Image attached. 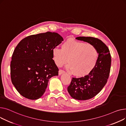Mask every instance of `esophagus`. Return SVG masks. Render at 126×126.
Wrapping results in <instances>:
<instances>
[{
	"label": "esophagus",
	"instance_id": "1",
	"mask_svg": "<svg viewBox=\"0 0 126 126\" xmlns=\"http://www.w3.org/2000/svg\"><path fill=\"white\" fill-rule=\"evenodd\" d=\"M64 72L63 70H59V71H58V74H59V75H61L62 74H63Z\"/></svg>",
	"mask_w": 126,
	"mask_h": 126
}]
</instances>
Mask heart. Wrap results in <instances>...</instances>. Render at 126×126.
I'll return each instance as SVG.
<instances>
[{
    "instance_id": "heart-1",
    "label": "heart",
    "mask_w": 126,
    "mask_h": 126,
    "mask_svg": "<svg viewBox=\"0 0 126 126\" xmlns=\"http://www.w3.org/2000/svg\"><path fill=\"white\" fill-rule=\"evenodd\" d=\"M52 56L56 65L61 66L68 61L66 68L78 77L87 75L94 70L98 59V50L91 44L74 40H67L61 49L55 48Z\"/></svg>"
}]
</instances>
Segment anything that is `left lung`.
<instances>
[{"mask_svg":"<svg viewBox=\"0 0 126 126\" xmlns=\"http://www.w3.org/2000/svg\"><path fill=\"white\" fill-rule=\"evenodd\" d=\"M76 39L92 44L98 52V61L94 70L84 77L73 78L68 87V91L73 99L86 100L94 97L106 84L111 58L108 48L100 40L90 36H79Z\"/></svg>","mask_w":126,"mask_h":126,"instance_id":"left-lung-1","label":"left lung"}]
</instances>
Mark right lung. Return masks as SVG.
<instances>
[{
    "instance_id": "obj_1",
    "label": "right lung",
    "mask_w": 126,
    "mask_h": 126,
    "mask_svg": "<svg viewBox=\"0 0 126 126\" xmlns=\"http://www.w3.org/2000/svg\"><path fill=\"white\" fill-rule=\"evenodd\" d=\"M63 41L58 33L48 32L27 36L18 44L12 57L11 77L23 97L31 100L40 98L49 79L58 75L52 50Z\"/></svg>"
}]
</instances>
